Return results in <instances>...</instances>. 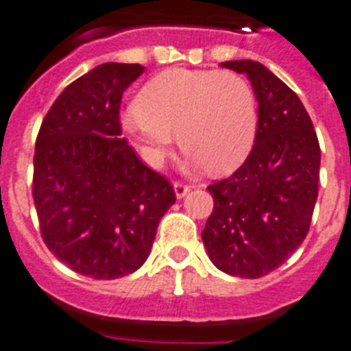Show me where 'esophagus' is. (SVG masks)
<instances>
[{
  "instance_id": "1",
  "label": "esophagus",
  "mask_w": 351,
  "mask_h": 351,
  "mask_svg": "<svg viewBox=\"0 0 351 351\" xmlns=\"http://www.w3.org/2000/svg\"><path fill=\"white\" fill-rule=\"evenodd\" d=\"M173 189H175V194H176V197H178V199L185 197V195L191 192V185H185V183H182V182L173 183Z\"/></svg>"
}]
</instances>
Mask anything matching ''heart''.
I'll use <instances>...</instances> for the list:
<instances>
[{"mask_svg": "<svg viewBox=\"0 0 351 351\" xmlns=\"http://www.w3.org/2000/svg\"><path fill=\"white\" fill-rule=\"evenodd\" d=\"M257 99L234 71L169 68L147 82L121 125L150 166H160L176 132L191 166L220 175L250 154L257 132Z\"/></svg>", "mask_w": 351, "mask_h": 351, "instance_id": "obj_1", "label": "heart"}]
</instances>
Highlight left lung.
Instances as JSON below:
<instances>
[{"label": "left lung", "instance_id": "left-lung-1", "mask_svg": "<svg viewBox=\"0 0 351 351\" xmlns=\"http://www.w3.org/2000/svg\"><path fill=\"white\" fill-rule=\"evenodd\" d=\"M220 66L245 73L258 103L252 152L229 178L208 187L213 213L201 238L230 276L271 273L304 241L318 197L320 145L298 94L250 59Z\"/></svg>", "mask_w": 351, "mask_h": 351}]
</instances>
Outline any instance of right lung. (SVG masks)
I'll return each instance as SVG.
<instances>
[{
	"instance_id": "right-lung-1",
	"label": "right lung",
	"mask_w": 351,
	"mask_h": 351,
	"mask_svg": "<svg viewBox=\"0 0 351 351\" xmlns=\"http://www.w3.org/2000/svg\"><path fill=\"white\" fill-rule=\"evenodd\" d=\"M143 69L124 62L90 69L53 101L36 138L33 199L43 241L94 280L140 269L176 201L171 183L121 138L122 94Z\"/></svg>"
}]
</instances>
